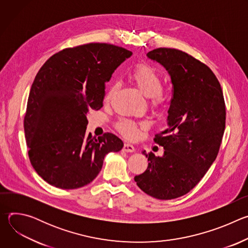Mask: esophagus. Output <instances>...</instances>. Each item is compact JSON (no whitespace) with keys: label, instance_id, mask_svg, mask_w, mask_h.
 I'll return each instance as SVG.
<instances>
[{"label":"esophagus","instance_id":"obj_1","mask_svg":"<svg viewBox=\"0 0 248 248\" xmlns=\"http://www.w3.org/2000/svg\"><path fill=\"white\" fill-rule=\"evenodd\" d=\"M124 151H125V152H133L135 149H134V147H133V145H131V144H129V143H124Z\"/></svg>","mask_w":248,"mask_h":248}]
</instances>
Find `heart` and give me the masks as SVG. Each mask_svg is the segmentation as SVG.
<instances>
[{
    "label": "heart",
    "instance_id": "heart-1",
    "mask_svg": "<svg viewBox=\"0 0 248 248\" xmlns=\"http://www.w3.org/2000/svg\"><path fill=\"white\" fill-rule=\"evenodd\" d=\"M130 78L138 90L146 98L151 99L154 105H159L163 100V80L160 74L150 64L139 63L130 74ZM120 82L115 81L106 94V101H111L120 89ZM117 129L125 137L131 138L136 135V125L128 120H120Z\"/></svg>",
    "mask_w": 248,
    "mask_h": 248
}]
</instances>
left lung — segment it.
Returning a JSON list of instances; mask_svg holds the SVG:
<instances>
[{"label": "left lung", "mask_w": 248, "mask_h": 248, "mask_svg": "<svg viewBox=\"0 0 248 248\" xmlns=\"http://www.w3.org/2000/svg\"><path fill=\"white\" fill-rule=\"evenodd\" d=\"M147 57L168 70L172 98L168 127L154 138L164 147V155L143 151L148 167L134 181L148 195L170 200L188 193L216 160L226 126V105L214 73L192 56L158 48Z\"/></svg>", "instance_id": "1"}]
</instances>
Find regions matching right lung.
Wrapping results in <instances>:
<instances>
[{
  "label": "right lung",
  "mask_w": 248,
  "mask_h": 248,
  "mask_svg": "<svg viewBox=\"0 0 248 248\" xmlns=\"http://www.w3.org/2000/svg\"><path fill=\"white\" fill-rule=\"evenodd\" d=\"M132 53L124 48L89 43L53 55L32 83L24 117L30 163L49 185L75 189L90 184L105 156L122 150L113 133H86L87 114L103 107L105 83Z\"/></svg>",
  "instance_id": "1"
}]
</instances>
